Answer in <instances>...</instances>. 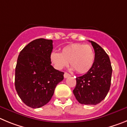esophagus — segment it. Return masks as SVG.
Segmentation results:
<instances>
[{
  "mask_svg": "<svg viewBox=\"0 0 127 127\" xmlns=\"http://www.w3.org/2000/svg\"><path fill=\"white\" fill-rule=\"evenodd\" d=\"M71 76V75H69V73H66V72H65L64 74V77L65 78L69 77V76Z\"/></svg>",
  "mask_w": 127,
  "mask_h": 127,
  "instance_id": "obj_1",
  "label": "esophagus"
}]
</instances>
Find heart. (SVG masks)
Listing matches in <instances>:
<instances>
[{"label": "heart", "mask_w": 127, "mask_h": 127, "mask_svg": "<svg viewBox=\"0 0 127 127\" xmlns=\"http://www.w3.org/2000/svg\"><path fill=\"white\" fill-rule=\"evenodd\" d=\"M50 61L58 70H61L69 64L78 73H87L92 68L95 61L93 48L89 44L80 43L64 47L61 53L53 51L50 54Z\"/></svg>", "instance_id": "1"}]
</instances>
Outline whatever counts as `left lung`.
Wrapping results in <instances>:
<instances>
[{"label": "left lung", "mask_w": 127, "mask_h": 127, "mask_svg": "<svg viewBox=\"0 0 127 127\" xmlns=\"http://www.w3.org/2000/svg\"><path fill=\"white\" fill-rule=\"evenodd\" d=\"M95 52L92 68L85 75L76 78L73 94L82 104L95 105L106 97L111 86L112 67L109 56L97 43L90 41Z\"/></svg>", "instance_id": "8db88e82"}]
</instances>
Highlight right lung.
I'll use <instances>...</instances> for the list:
<instances>
[{
	"instance_id": "right-lung-1",
	"label": "right lung",
	"mask_w": 127,
	"mask_h": 127,
	"mask_svg": "<svg viewBox=\"0 0 127 127\" xmlns=\"http://www.w3.org/2000/svg\"><path fill=\"white\" fill-rule=\"evenodd\" d=\"M52 40L38 38L23 48L18 58L15 88L23 102L38 108L49 102L56 87L64 79V73L51 65Z\"/></svg>"
}]
</instances>
